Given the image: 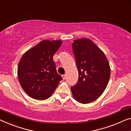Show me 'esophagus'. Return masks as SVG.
Returning <instances> with one entry per match:
<instances>
[{
  "label": "esophagus",
  "mask_w": 131,
  "mask_h": 131,
  "mask_svg": "<svg viewBox=\"0 0 131 131\" xmlns=\"http://www.w3.org/2000/svg\"><path fill=\"white\" fill-rule=\"evenodd\" d=\"M62 78H63V79H65L66 75H62Z\"/></svg>",
  "instance_id": "1"
}]
</instances>
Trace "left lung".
Wrapping results in <instances>:
<instances>
[{"mask_svg": "<svg viewBox=\"0 0 131 131\" xmlns=\"http://www.w3.org/2000/svg\"><path fill=\"white\" fill-rule=\"evenodd\" d=\"M72 48L79 73L77 84L71 87L78 102L91 103L102 94L108 85L111 68L103 51L89 39L75 40Z\"/></svg>", "mask_w": 131, "mask_h": 131, "instance_id": "left-lung-1", "label": "left lung"}]
</instances>
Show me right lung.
Wrapping results in <instances>:
<instances>
[{"instance_id":"obj_1","label":"right lung","mask_w":131,"mask_h":131,"mask_svg":"<svg viewBox=\"0 0 131 131\" xmlns=\"http://www.w3.org/2000/svg\"><path fill=\"white\" fill-rule=\"evenodd\" d=\"M62 43L61 40H42L21 58L17 77L23 91L32 98H49L62 80L53 60Z\"/></svg>"}]
</instances>
